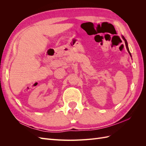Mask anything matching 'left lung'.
I'll list each match as a JSON object with an SVG mask.
<instances>
[{"label": "left lung", "instance_id": "obj_1", "mask_svg": "<svg viewBox=\"0 0 146 146\" xmlns=\"http://www.w3.org/2000/svg\"><path fill=\"white\" fill-rule=\"evenodd\" d=\"M122 38H123V40L125 41V46H126V48H127V51H128V52L129 53V54H130V55L131 56V54H130V51H129V47H128V44H127V40L125 39V38H124V36H122Z\"/></svg>", "mask_w": 146, "mask_h": 146}]
</instances>
